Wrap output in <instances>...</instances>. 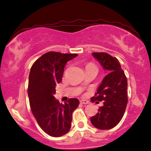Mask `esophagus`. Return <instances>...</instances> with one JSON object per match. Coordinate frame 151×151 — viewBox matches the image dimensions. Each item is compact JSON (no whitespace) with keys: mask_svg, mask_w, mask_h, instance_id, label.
<instances>
[{"mask_svg":"<svg viewBox=\"0 0 151 151\" xmlns=\"http://www.w3.org/2000/svg\"><path fill=\"white\" fill-rule=\"evenodd\" d=\"M80 102H81V104H88L89 103V101H86V100H84V99H82V100L80 101Z\"/></svg>","mask_w":151,"mask_h":151,"instance_id":"obj_1","label":"esophagus"}]
</instances>
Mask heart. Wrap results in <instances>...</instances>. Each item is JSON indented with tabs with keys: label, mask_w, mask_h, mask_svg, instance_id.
<instances>
[{
	"label": "heart",
	"mask_w": 151,
	"mask_h": 151,
	"mask_svg": "<svg viewBox=\"0 0 151 151\" xmlns=\"http://www.w3.org/2000/svg\"><path fill=\"white\" fill-rule=\"evenodd\" d=\"M96 67L95 65H93V64H92V63L88 64V65H87V67Z\"/></svg>",
	"instance_id": "obj_1"
}]
</instances>
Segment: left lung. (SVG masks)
Returning <instances> with one entry per match:
<instances>
[{
    "label": "left lung",
    "mask_w": 151,
    "mask_h": 151,
    "mask_svg": "<svg viewBox=\"0 0 151 151\" xmlns=\"http://www.w3.org/2000/svg\"><path fill=\"white\" fill-rule=\"evenodd\" d=\"M92 55L108 74L91 99L92 102H103L97 114L91 117V122L97 129H111L119 123L126 110L127 79L116 58L105 52H93Z\"/></svg>",
    "instance_id": "obj_1"
}]
</instances>
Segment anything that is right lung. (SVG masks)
<instances>
[{"label": "right lung", "mask_w": 151, "mask_h": 151, "mask_svg": "<svg viewBox=\"0 0 151 151\" xmlns=\"http://www.w3.org/2000/svg\"><path fill=\"white\" fill-rule=\"evenodd\" d=\"M77 56L49 52L31 67L28 87L31 110L41 129L52 137L62 136L69 132L72 114L80 104L77 99L72 98L63 104L54 97L67 62Z\"/></svg>", "instance_id": "add662e5"}]
</instances>
